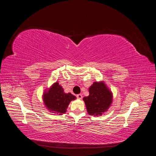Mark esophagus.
Returning a JSON list of instances; mask_svg holds the SVG:
<instances>
[{"label":"esophagus","instance_id":"obj_1","mask_svg":"<svg viewBox=\"0 0 156 156\" xmlns=\"http://www.w3.org/2000/svg\"><path fill=\"white\" fill-rule=\"evenodd\" d=\"M76 97H77L78 99H80V100H81L82 98H83V96H82V94H77V95L76 96Z\"/></svg>","mask_w":156,"mask_h":156}]
</instances>
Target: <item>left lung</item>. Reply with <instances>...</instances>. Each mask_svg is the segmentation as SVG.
Here are the masks:
<instances>
[{
  "instance_id": "obj_1",
  "label": "left lung",
  "mask_w": 156,
  "mask_h": 156,
  "mask_svg": "<svg viewBox=\"0 0 156 156\" xmlns=\"http://www.w3.org/2000/svg\"><path fill=\"white\" fill-rule=\"evenodd\" d=\"M83 100L89 115H101L110 106L112 94L103 83L95 82L89 88V96Z\"/></svg>"
}]
</instances>
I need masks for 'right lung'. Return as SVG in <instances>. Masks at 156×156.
I'll return each mask as SVG.
<instances>
[{
    "label": "right lung",
    "instance_id": "1",
    "mask_svg": "<svg viewBox=\"0 0 156 156\" xmlns=\"http://www.w3.org/2000/svg\"><path fill=\"white\" fill-rule=\"evenodd\" d=\"M76 98L72 94H65L58 83H55L48 93L44 95V101L49 109L56 112L64 113L69 102Z\"/></svg>",
    "mask_w": 156,
    "mask_h": 156
}]
</instances>
